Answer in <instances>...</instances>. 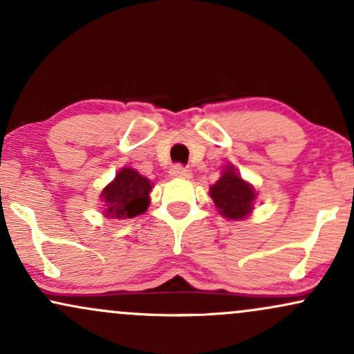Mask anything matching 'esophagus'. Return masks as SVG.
<instances>
[{
	"instance_id": "obj_1",
	"label": "esophagus",
	"mask_w": 354,
	"mask_h": 354,
	"mask_svg": "<svg viewBox=\"0 0 354 354\" xmlns=\"http://www.w3.org/2000/svg\"><path fill=\"white\" fill-rule=\"evenodd\" d=\"M169 174H171V178H178V180H189L193 173H191V169L183 168V166L176 165L169 169Z\"/></svg>"
}]
</instances>
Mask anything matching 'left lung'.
Masks as SVG:
<instances>
[{"instance_id":"1","label":"left lung","mask_w":354,"mask_h":354,"mask_svg":"<svg viewBox=\"0 0 354 354\" xmlns=\"http://www.w3.org/2000/svg\"><path fill=\"white\" fill-rule=\"evenodd\" d=\"M209 196L223 218L243 221L253 213L258 193L254 186L243 180L236 168L228 163L221 169L219 180L209 186Z\"/></svg>"}]
</instances>
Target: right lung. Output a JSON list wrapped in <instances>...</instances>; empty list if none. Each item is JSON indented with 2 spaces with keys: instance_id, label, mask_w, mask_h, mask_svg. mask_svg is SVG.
Returning <instances> with one entry per match:
<instances>
[{
  "instance_id": "obj_1",
  "label": "right lung",
  "mask_w": 354,
  "mask_h": 354,
  "mask_svg": "<svg viewBox=\"0 0 354 354\" xmlns=\"http://www.w3.org/2000/svg\"><path fill=\"white\" fill-rule=\"evenodd\" d=\"M151 180L136 169L124 166L116 173L115 180L101 191L103 216L111 219H128L143 214L149 206Z\"/></svg>"
}]
</instances>
